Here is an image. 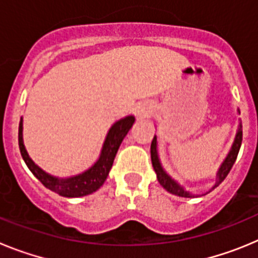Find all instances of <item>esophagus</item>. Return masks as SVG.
<instances>
[{
	"label": "esophagus",
	"instance_id": "obj_1",
	"mask_svg": "<svg viewBox=\"0 0 258 258\" xmlns=\"http://www.w3.org/2000/svg\"><path fill=\"white\" fill-rule=\"evenodd\" d=\"M151 104H142V106L138 107V115L146 116L149 115V112L151 111Z\"/></svg>",
	"mask_w": 258,
	"mask_h": 258
}]
</instances>
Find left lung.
Wrapping results in <instances>:
<instances>
[{
  "mask_svg": "<svg viewBox=\"0 0 258 258\" xmlns=\"http://www.w3.org/2000/svg\"><path fill=\"white\" fill-rule=\"evenodd\" d=\"M241 140H243V131H241V121H240L239 122L235 140H234V143H232V146H231V150H230V152H229V155L226 156V159H225V160H223V163L221 164L220 169H218V172H217L216 183H214V186L212 187V190H213L214 187H217L218 184H220L223 179L226 178V175L229 174V172L231 170L232 165H234V163H235V160H236V156H238V154H239V150H240ZM151 161H152V166H154V170L156 172L157 181H159V183H160L166 191H169L170 194H173V195H177V197L194 198L192 194H190L188 191L184 190L181 184H178L177 182L174 181V179L170 178V175L166 174L165 170L163 169V166H161V164H160V160H159V155H157L156 136L154 137V140H152V143H151ZM204 195H206V194H204Z\"/></svg>",
  "mask_w": 258,
  "mask_h": 258,
  "instance_id": "8db88e82",
  "label": "left lung"
}]
</instances>
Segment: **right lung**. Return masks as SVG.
<instances>
[{"mask_svg": "<svg viewBox=\"0 0 258 258\" xmlns=\"http://www.w3.org/2000/svg\"><path fill=\"white\" fill-rule=\"evenodd\" d=\"M134 120H136L134 116H126L124 118H120L118 121H116L112 126L109 127L99 159L88 170H85L81 174L74 175V177L56 178V177L47 174L46 172L41 169L40 166L33 163V160L29 157L28 152H27L26 147H24V143H23V118H20L19 122L20 154H22L23 160L26 161L29 170L33 173L36 178L46 188L64 198L85 197V195L97 191L104 183L109 170L112 168L118 147L121 145L127 132L131 131L132 125L134 124Z\"/></svg>", "mask_w": 258, "mask_h": 258, "instance_id": "right-lung-1", "label": "right lung"}]
</instances>
